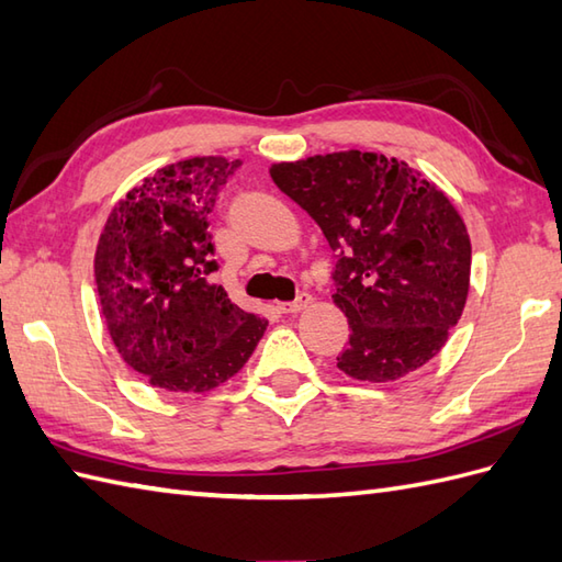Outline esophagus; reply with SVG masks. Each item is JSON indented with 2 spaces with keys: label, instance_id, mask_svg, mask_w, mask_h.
Wrapping results in <instances>:
<instances>
[{
  "label": "esophagus",
  "instance_id": "34e87169",
  "mask_svg": "<svg viewBox=\"0 0 562 562\" xmlns=\"http://www.w3.org/2000/svg\"><path fill=\"white\" fill-rule=\"evenodd\" d=\"M312 303V295L310 293H300L293 303H281L279 305V312H283V314H295V312H300V310H305L307 305Z\"/></svg>",
  "mask_w": 562,
  "mask_h": 562
}]
</instances>
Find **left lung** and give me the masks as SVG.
<instances>
[{"instance_id":"left-lung-1","label":"left lung","mask_w":562,"mask_h":562,"mask_svg":"<svg viewBox=\"0 0 562 562\" xmlns=\"http://www.w3.org/2000/svg\"><path fill=\"white\" fill-rule=\"evenodd\" d=\"M269 173L334 250V303L350 324L340 372L393 381L429 362L470 291V236L450 200L405 161L360 149Z\"/></svg>"}]
</instances>
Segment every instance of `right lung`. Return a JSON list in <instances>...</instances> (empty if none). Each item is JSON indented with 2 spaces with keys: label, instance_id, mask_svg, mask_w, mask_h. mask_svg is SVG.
I'll return each instance as SVG.
<instances>
[{
  "label": "right lung",
  "instance_id": "add662e5",
  "mask_svg": "<svg viewBox=\"0 0 562 562\" xmlns=\"http://www.w3.org/2000/svg\"><path fill=\"white\" fill-rule=\"evenodd\" d=\"M240 167L193 157L145 178L109 214L94 255V281L121 358L167 391L216 389L248 362L267 322L231 303L210 214Z\"/></svg>",
  "mask_w": 562,
  "mask_h": 562
}]
</instances>
